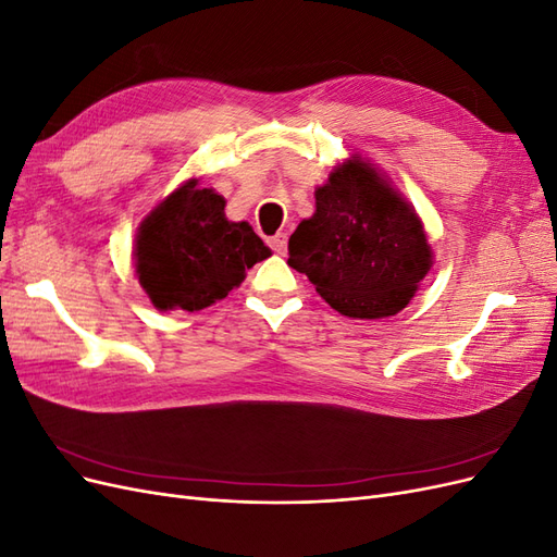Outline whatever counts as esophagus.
<instances>
[{"label":"esophagus","instance_id":"obj_1","mask_svg":"<svg viewBox=\"0 0 557 557\" xmlns=\"http://www.w3.org/2000/svg\"><path fill=\"white\" fill-rule=\"evenodd\" d=\"M269 246H272L274 252H278V256H285V252H288V234H285V232L276 234V237L269 239Z\"/></svg>","mask_w":557,"mask_h":557}]
</instances>
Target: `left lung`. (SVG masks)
<instances>
[{"label": "left lung", "mask_w": 557, "mask_h": 557, "mask_svg": "<svg viewBox=\"0 0 557 557\" xmlns=\"http://www.w3.org/2000/svg\"><path fill=\"white\" fill-rule=\"evenodd\" d=\"M313 195V215L288 242V264L348 318L399 313L434 264L423 218L358 153L336 164Z\"/></svg>", "instance_id": "8db88e82"}]
</instances>
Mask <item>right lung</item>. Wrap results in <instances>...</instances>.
<instances>
[{
	"instance_id": "obj_1",
	"label": "right lung",
	"mask_w": 557,
	"mask_h": 557,
	"mask_svg": "<svg viewBox=\"0 0 557 557\" xmlns=\"http://www.w3.org/2000/svg\"><path fill=\"white\" fill-rule=\"evenodd\" d=\"M134 276L158 311H199L227 297L246 269L272 256L252 227L227 221L225 197L183 181L134 237Z\"/></svg>"
}]
</instances>
